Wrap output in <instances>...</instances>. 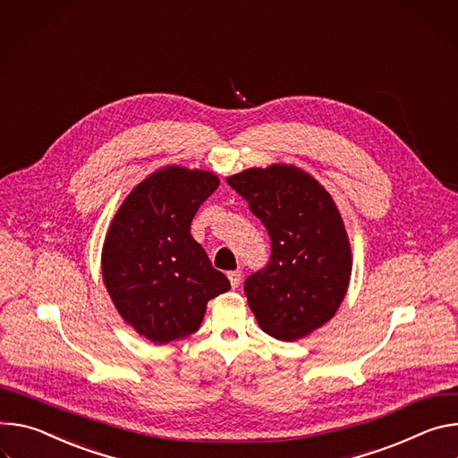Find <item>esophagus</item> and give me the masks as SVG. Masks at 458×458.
<instances>
[{"mask_svg": "<svg viewBox=\"0 0 458 458\" xmlns=\"http://www.w3.org/2000/svg\"><path fill=\"white\" fill-rule=\"evenodd\" d=\"M227 278H229V282H231L233 287H238L240 282H242V271H229V273H227Z\"/></svg>", "mask_w": 458, "mask_h": 458, "instance_id": "esophagus-1", "label": "esophagus"}]
</instances>
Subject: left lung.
Returning <instances> with one entry per match:
<instances>
[{
  "instance_id": "1",
  "label": "left lung",
  "mask_w": 458,
  "mask_h": 458,
  "mask_svg": "<svg viewBox=\"0 0 458 458\" xmlns=\"http://www.w3.org/2000/svg\"><path fill=\"white\" fill-rule=\"evenodd\" d=\"M227 183L271 238L269 262L243 284L250 311L273 338L308 336L335 317L351 278V247L333 198L293 165L247 169Z\"/></svg>"
}]
</instances>
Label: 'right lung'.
<instances>
[{
	"label": "right lung",
	"mask_w": 458,
	"mask_h": 458,
	"mask_svg": "<svg viewBox=\"0 0 458 458\" xmlns=\"http://www.w3.org/2000/svg\"><path fill=\"white\" fill-rule=\"evenodd\" d=\"M220 185L208 171L165 167L122 203L104 243L101 273L122 318L167 344L192 335L208 301L231 289L191 236V222Z\"/></svg>",
	"instance_id": "right-lung-1"
}]
</instances>
